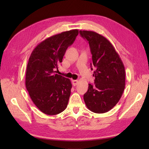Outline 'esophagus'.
Returning a JSON list of instances; mask_svg holds the SVG:
<instances>
[{
  "mask_svg": "<svg viewBox=\"0 0 149 149\" xmlns=\"http://www.w3.org/2000/svg\"><path fill=\"white\" fill-rule=\"evenodd\" d=\"M78 83H79L78 80H72V84L74 86H75L78 84Z\"/></svg>",
  "mask_w": 149,
  "mask_h": 149,
  "instance_id": "34e87169",
  "label": "esophagus"
}]
</instances>
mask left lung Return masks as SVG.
<instances>
[{
  "label": "left lung",
  "instance_id": "1",
  "mask_svg": "<svg viewBox=\"0 0 149 149\" xmlns=\"http://www.w3.org/2000/svg\"><path fill=\"white\" fill-rule=\"evenodd\" d=\"M81 36L89 45L92 55V65L95 86L89 84L83 98L87 107L94 113H103L118 102L125 88V69L123 61L112 43L95 32L80 31Z\"/></svg>",
  "mask_w": 149,
  "mask_h": 149
}]
</instances>
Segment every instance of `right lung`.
Wrapping results in <instances>:
<instances>
[{
  "label": "right lung",
  "instance_id": "1",
  "mask_svg": "<svg viewBox=\"0 0 149 149\" xmlns=\"http://www.w3.org/2000/svg\"><path fill=\"white\" fill-rule=\"evenodd\" d=\"M79 30L73 29L51 36L39 43L29 57L25 85L34 104L43 113L54 115L66 108L72 84L56 74L58 65Z\"/></svg>",
  "mask_w": 149,
  "mask_h": 149
}]
</instances>
